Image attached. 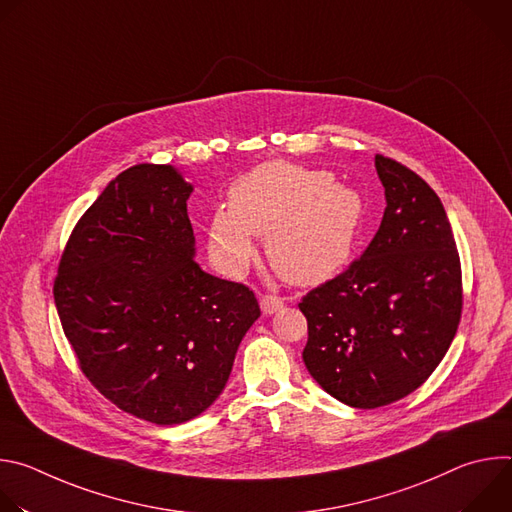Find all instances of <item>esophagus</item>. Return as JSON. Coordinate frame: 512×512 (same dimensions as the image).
Returning a JSON list of instances; mask_svg holds the SVG:
<instances>
[{"label":"esophagus","mask_w":512,"mask_h":512,"mask_svg":"<svg viewBox=\"0 0 512 512\" xmlns=\"http://www.w3.org/2000/svg\"><path fill=\"white\" fill-rule=\"evenodd\" d=\"M259 304H261V312L265 314V316H271V314H275V312H279L281 308H283V302H281V298H277V296H263L261 300H259Z\"/></svg>","instance_id":"34e87169"}]
</instances>
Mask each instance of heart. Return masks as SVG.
Masks as SVG:
<instances>
[{"label":"heart","mask_w":512,"mask_h":512,"mask_svg":"<svg viewBox=\"0 0 512 512\" xmlns=\"http://www.w3.org/2000/svg\"><path fill=\"white\" fill-rule=\"evenodd\" d=\"M364 214L362 196L328 170L275 160L231 186L229 210H216L208 223V245L218 267L241 275L257 253L252 235L265 237L281 279L318 285L348 263Z\"/></svg>","instance_id":"1"}]
</instances>
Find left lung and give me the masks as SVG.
Listing matches in <instances>:
<instances>
[{
  "instance_id": "obj_1",
  "label": "left lung",
  "mask_w": 512,
  "mask_h": 512,
  "mask_svg": "<svg viewBox=\"0 0 512 512\" xmlns=\"http://www.w3.org/2000/svg\"><path fill=\"white\" fill-rule=\"evenodd\" d=\"M387 208L360 259L312 289L304 362L334 399L375 409L421 387L462 316V269L442 200L403 164L375 156Z\"/></svg>"
}]
</instances>
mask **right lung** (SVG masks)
<instances>
[{
  "instance_id": "add662e5",
  "label": "right lung",
  "mask_w": 512,
  "mask_h": 512,
  "mask_svg": "<svg viewBox=\"0 0 512 512\" xmlns=\"http://www.w3.org/2000/svg\"><path fill=\"white\" fill-rule=\"evenodd\" d=\"M192 190L174 166L121 172L81 216L54 281L81 371L119 409L156 425L190 421L216 401L261 316L249 287L194 261Z\"/></svg>"
}]
</instances>
